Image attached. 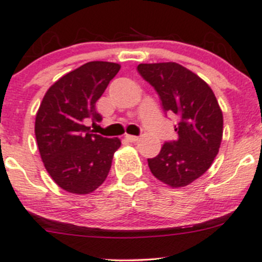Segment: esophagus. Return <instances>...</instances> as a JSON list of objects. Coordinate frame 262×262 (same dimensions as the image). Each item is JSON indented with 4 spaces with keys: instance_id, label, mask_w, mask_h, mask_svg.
I'll list each match as a JSON object with an SVG mask.
<instances>
[{
    "instance_id": "obj_1",
    "label": "esophagus",
    "mask_w": 262,
    "mask_h": 262,
    "mask_svg": "<svg viewBox=\"0 0 262 262\" xmlns=\"http://www.w3.org/2000/svg\"><path fill=\"white\" fill-rule=\"evenodd\" d=\"M125 139H126V141H128V142H130V143H136V142L139 141V137H137V136H130V134H126Z\"/></svg>"
}]
</instances>
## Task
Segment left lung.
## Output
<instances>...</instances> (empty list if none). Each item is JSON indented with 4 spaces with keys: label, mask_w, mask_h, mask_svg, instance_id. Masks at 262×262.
Returning a JSON list of instances; mask_svg holds the SVG:
<instances>
[{
    "label": "left lung",
    "mask_w": 262,
    "mask_h": 262,
    "mask_svg": "<svg viewBox=\"0 0 262 262\" xmlns=\"http://www.w3.org/2000/svg\"><path fill=\"white\" fill-rule=\"evenodd\" d=\"M139 75L149 82L168 114L179 116L178 141L166 142L150 172L171 187H182L199 179L212 166L223 137V114L209 84L175 62L142 63Z\"/></svg>",
    "instance_id": "obj_1"
}]
</instances>
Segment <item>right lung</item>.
<instances>
[{
	"label": "right lung",
	"instance_id": "1",
	"mask_svg": "<svg viewBox=\"0 0 262 262\" xmlns=\"http://www.w3.org/2000/svg\"><path fill=\"white\" fill-rule=\"evenodd\" d=\"M119 70L118 63L89 62L44 95L35 118L36 143L50 178L66 191L90 194L107 178L120 139L94 134L83 119H101L95 104Z\"/></svg>",
	"mask_w": 262,
	"mask_h": 262
}]
</instances>
